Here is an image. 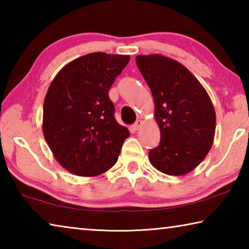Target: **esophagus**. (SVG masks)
<instances>
[{
	"label": "esophagus",
	"instance_id": "obj_1",
	"mask_svg": "<svg viewBox=\"0 0 249 249\" xmlns=\"http://www.w3.org/2000/svg\"><path fill=\"white\" fill-rule=\"evenodd\" d=\"M142 120H137L136 122H135V124L133 125V128L135 130H138V129L142 127Z\"/></svg>",
	"mask_w": 249,
	"mask_h": 249
}]
</instances>
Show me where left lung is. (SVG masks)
Returning a JSON list of instances; mask_svg holds the SVG:
<instances>
[{
  "label": "left lung",
  "mask_w": 249,
  "mask_h": 249,
  "mask_svg": "<svg viewBox=\"0 0 249 249\" xmlns=\"http://www.w3.org/2000/svg\"><path fill=\"white\" fill-rule=\"evenodd\" d=\"M150 88L160 142L149 150L156 169L169 176L190 172L205 158L215 134V111L196 78L178 61L160 54L137 56Z\"/></svg>",
  "instance_id": "left-lung-1"
}]
</instances>
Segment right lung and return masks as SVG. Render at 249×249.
<instances>
[{"mask_svg":"<svg viewBox=\"0 0 249 249\" xmlns=\"http://www.w3.org/2000/svg\"><path fill=\"white\" fill-rule=\"evenodd\" d=\"M129 56L88 53L65 66L44 101L43 132L60 165L92 177L115 165L129 130L117 123L108 98Z\"/></svg>","mask_w":249,"mask_h":249,"instance_id":"obj_1","label":"right lung"}]
</instances>
